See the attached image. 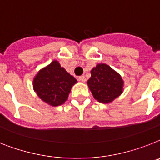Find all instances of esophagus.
I'll list each match as a JSON object with an SVG mask.
<instances>
[{
  "instance_id": "esophagus-1",
  "label": "esophagus",
  "mask_w": 160,
  "mask_h": 160,
  "mask_svg": "<svg viewBox=\"0 0 160 160\" xmlns=\"http://www.w3.org/2000/svg\"><path fill=\"white\" fill-rule=\"evenodd\" d=\"M79 80L81 81V82H85V81H86V79H85V77H84V76H81L79 77Z\"/></svg>"
}]
</instances>
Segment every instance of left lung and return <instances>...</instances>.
<instances>
[{"label":"left lung","mask_w":160,"mask_h":160,"mask_svg":"<svg viewBox=\"0 0 160 160\" xmlns=\"http://www.w3.org/2000/svg\"><path fill=\"white\" fill-rule=\"evenodd\" d=\"M87 81L92 96L101 103H111L123 92L124 81L121 76L106 63L97 64L91 70Z\"/></svg>","instance_id":"left-lung-1"}]
</instances>
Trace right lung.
Masks as SVG:
<instances>
[{
	"label": "right lung",
	"mask_w": 160,
	"mask_h": 160,
	"mask_svg": "<svg viewBox=\"0 0 160 160\" xmlns=\"http://www.w3.org/2000/svg\"><path fill=\"white\" fill-rule=\"evenodd\" d=\"M77 80L71 76L59 62L53 60L43 68L33 79V89L37 96L51 107H58L68 100L71 89Z\"/></svg>",
	"instance_id": "obj_1"
}]
</instances>
